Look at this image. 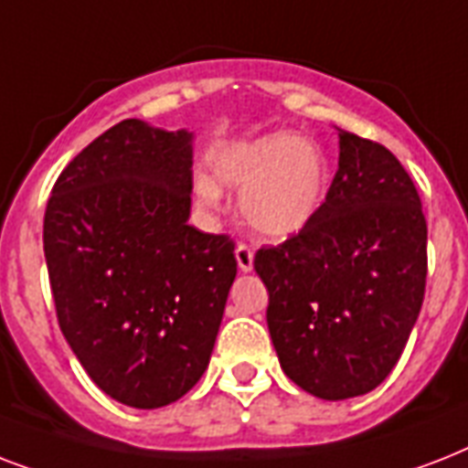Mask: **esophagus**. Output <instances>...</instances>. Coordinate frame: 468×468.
Masks as SVG:
<instances>
[{
    "label": "esophagus",
    "instance_id": "34e87169",
    "mask_svg": "<svg viewBox=\"0 0 468 468\" xmlns=\"http://www.w3.org/2000/svg\"><path fill=\"white\" fill-rule=\"evenodd\" d=\"M235 257H238V267H240V271L252 270V257H255V252H252V248H250L248 242H238Z\"/></svg>",
    "mask_w": 468,
    "mask_h": 468
}]
</instances>
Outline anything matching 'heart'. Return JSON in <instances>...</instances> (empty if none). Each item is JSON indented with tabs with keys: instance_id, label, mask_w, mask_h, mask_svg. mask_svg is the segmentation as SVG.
I'll return each instance as SVG.
<instances>
[{
	"instance_id": "1",
	"label": "heart",
	"mask_w": 468,
	"mask_h": 468,
	"mask_svg": "<svg viewBox=\"0 0 468 468\" xmlns=\"http://www.w3.org/2000/svg\"><path fill=\"white\" fill-rule=\"evenodd\" d=\"M218 182L242 191V218L257 235L284 240L308 226L325 191V160L315 145L277 133L228 145L213 157ZM204 206H218V184L201 176Z\"/></svg>"
}]
</instances>
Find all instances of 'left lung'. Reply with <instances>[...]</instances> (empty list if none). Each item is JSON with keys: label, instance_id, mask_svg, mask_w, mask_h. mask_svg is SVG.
Masks as SVG:
<instances>
[{"label": "left lung", "instance_id": "8db88e82", "mask_svg": "<svg viewBox=\"0 0 468 468\" xmlns=\"http://www.w3.org/2000/svg\"><path fill=\"white\" fill-rule=\"evenodd\" d=\"M337 135L325 201L306 228L255 255L282 369L325 400L369 393L391 374L428 279V223L406 167L381 143Z\"/></svg>", "mask_w": 468, "mask_h": 468}]
</instances>
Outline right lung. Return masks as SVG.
Instances as JSON below:
<instances>
[{
	"label": "right lung",
	"instance_id": "add662e5",
	"mask_svg": "<svg viewBox=\"0 0 468 468\" xmlns=\"http://www.w3.org/2000/svg\"><path fill=\"white\" fill-rule=\"evenodd\" d=\"M189 194L191 133L126 119L48 198L58 325L91 381L131 408L169 406L201 378L238 274L233 238L186 223Z\"/></svg>",
	"mask_w": 468,
	"mask_h": 468
}]
</instances>
